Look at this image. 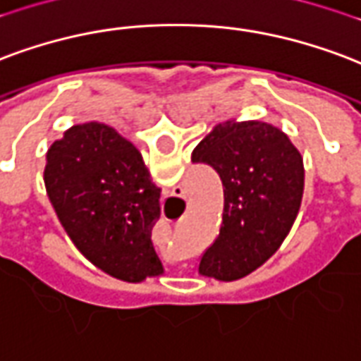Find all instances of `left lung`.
Segmentation results:
<instances>
[{
    "instance_id": "8db88e82",
    "label": "left lung",
    "mask_w": 361,
    "mask_h": 361,
    "mask_svg": "<svg viewBox=\"0 0 361 361\" xmlns=\"http://www.w3.org/2000/svg\"><path fill=\"white\" fill-rule=\"evenodd\" d=\"M191 160L214 168L224 185L220 233L199 271L220 281L241 279L289 233L302 201V157L279 128L248 120L216 126Z\"/></svg>"
}]
</instances>
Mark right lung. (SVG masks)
<instances>
[{"mask_svg":"<svg viewBox=\"0 0 361 361\" xmlns=\"http://www.w3.org/2000/svg\"><path fill=\"white\" fill-rule=\"evenodd\" d=\"M45 188L59 220L82 255L122 281L162 274L151 233L160 189L143 157L97 122L66 130L47 151Z\"/></svg>","mask_w":361,"mask_h":361,"instance_id":"right-lung-1","label":"right lung"}]
</instances>
